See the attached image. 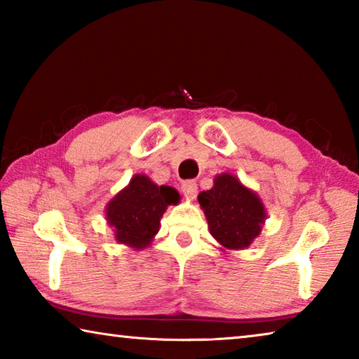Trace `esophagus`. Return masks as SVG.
Here are the masks:
<instances>
[{"mask_svg":"<svg viewBox=\"0 0 359 359\" xmlns=\"http://www.w3.org/2000/svg\"><path fill=\"white\" fill-rule=\"evenodd\" d=\"M180 188H182V193L187 194L188 198H194L198 193V184L194 180H185Z\"/></svg>","mask_w":359,"mask_h":359,"instance_id":"34e87169","label":"esophagus"}]
</instances>
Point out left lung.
Returning <instances> with one entry per match:
<instances>
[{
	"label": "left lung",
	"instance_id": "8db88e82",
	"mask_svg": "<svg viewBox=\"0 0 359 359\" xmlns=\"http://www.w3.org/2000/svg\"><path fill=\"white\" fill-rule=\"evenodd\" d=\"M198 201L208 218L210 234L226 248H247L258 238L264 205L231 174L217 175L214 187L199 193Z\"/></svg>",
	"mask_w": 359,
	"mask_h": 359
}]
</instances>
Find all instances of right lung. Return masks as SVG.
<instances>
[{"instance_id": "1", "label": "right lung", "mask_w": 359, "mask_h": 359, "mask_svg": "<svg viewBox=\"0 0 359 359\" xmlns=\"http://www.w3.org/2000/svg\"><path fill=\"white\" fill-rule=\"evenodd\" d=\"M179 203L171 187H158L147 175H135L130 185L107 204V222L115 228V239L133 248H144L160 229L169 204Z\"/></svg>"}]
</instances>
